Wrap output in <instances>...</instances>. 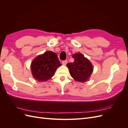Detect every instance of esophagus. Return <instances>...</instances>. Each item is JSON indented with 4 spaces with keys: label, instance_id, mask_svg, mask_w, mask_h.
<instances>
[{
    "label": "esophagus",
    "instance_id": "obj_1",
    "mask_svg": "<svg viewBox=\"0 0 128 128\" xmlns=\"http://www.w3.org/2000/svg\"><path fill=\"white\" fill-rule=\"evenodd\" d=\"M62 64H64V65H66L67 64V60L62 61Z\"/></svg>",
    "mask_w": 128,
    "mask_h": 128
}]
</instances>
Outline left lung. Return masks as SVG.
<instances>
[{
	"instance_id": "obj_1",
	"label": "left lung",
	"mask_w": 128,
	"mask_h": 128,
	"mask_svg": "<svg viewBox=\"0 0 128 128\" xmlns=\"http://www.w3.org/2000/svg\"><path fill=\"white\" fill-rule=\"evenodd\" d=\"M72 58L74 61L67 64L71 76L78 82H86L94 70L91 62L80 53L74 54Z\"/></svg>"
}]
</instances>
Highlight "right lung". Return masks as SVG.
Segmentation results:
<instances>
[{"instance_id":"add662e5","label":"right lung","mask_w":128,"mask_h":128,"mask_svg":"<svg viewBox=\"0 0 128 128\" xmlns=\"http://www.w3.org/2000/svg\"><path fill=\"white\" fill-rule=\"evenodd\" d=\"M61 65L56 54L47 51L34 58L31 64V70L36 80L45 82L52 78Z\"/></svg>"}]
</instances>
